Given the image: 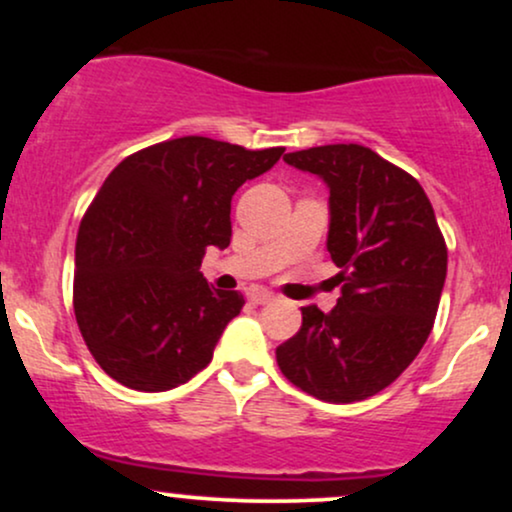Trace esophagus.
Masks as SVG:
<instances>
[{"mask_svg": "<svg viewBox=\"0 0 512 512\" xmlns=\"http://www.w3.org/2000/svg\"><path fill=\"white\" fill-rule=\"evenodd\" d=\"M274 293L267 291V289H252L248 293V301L255 303V305H264V303H272L274 301Z\"/></svg>", "mask_w": 512, "mask_h": 512, "instance_id": "1", "label": "esophagus"}]
</instances>
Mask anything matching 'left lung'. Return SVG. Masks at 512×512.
<instances>
[{"mask_svg":"<svg viewBox=\"0 0 512 512\" xmlns=\"http://www.w3.org/2000/svg\"><path fill=\"white\" fill-rule=\"evenodd\" d=\"M284 161L330 187L327 250L342 296L330 313L301 308V330L276 346V363L322 402H361L426 344L448 272L445 238L419 180L368 146H313Z\"/></svg>","mask_w":512,"mask_h":512,"instance_id":"left-lung-1","label":"left lung"}]
</instances>
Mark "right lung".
<instances>
[{
	"instance_id": "1",
	"label": "right lung",
	"mask_w": 512,
	"mask_h": 512,
	"mask_svg": "<svg viewBox=\"0 0 512 512\" xmlns=\"http://www.w3.org/2000/svg\"><path fill=\"white\" fill-rule=\"evenodd\" d=\"M281 154L180 137L127 156L105 178L76 236L74 315L110 378L166 392L209 366L245 298L209 286L202 257L228 248L233 195Z\"/></svg>"
}]
</instances>
